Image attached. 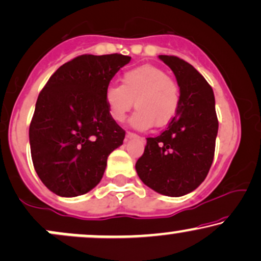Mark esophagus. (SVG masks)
<instances>
[{
    "label": "esophagus",
    "instance_id": "1",
    "mask_svg": "<svg viewBox=\"0 0 261 261\" xmlns=\"http://www.w3.org/2000/svg\"><path fill=\"white\" fill-rule=\"evenodd\" d=\"M125 137H127L128 139H130V138H136V137H138V134L133 133V132H127V133H125Z\"/></svg>",
    "mask_w": 261,
    "mask_h": 261
}]
</instances>
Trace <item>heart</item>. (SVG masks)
Returning <instances> with one entry per match:
<instances>
[{
    "label": "heart",
    "instance_id": "b5f03b06",
    "mask_svg": "<svg viewBox=\"0 0 261 261\" xmlns=\"http://www.w3.org/2000/svg\"><path fill=\"white\" fill-rule=\"evenodd\" d=\"M136 101L137 112L130 123L138 129H148L152 124L164 127L172 121L179 107L178 84L164 69L151 64L125 70L121 85L106 89L105 102L110 116L122 122Z\"/></svg>",
    "mask_w": 261,
    "mask_h": 261
}]
</instances>
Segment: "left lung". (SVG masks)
Listing matches in <instances>:
<instances>
[{"label":"left lung","instance_id":"1","mask_svg":"<svg viewBox=\"0 0 261 261\" xmlns=\"http://www.w3.org/2000/svg\"><path fill=\"white\" fill-rule=\"evenodd\" d=\"M179 87V107L160 136L146 138L136 170L144 185L167 197H182L201 185L215 155L219 121L213 88L192 64L160 55Z\"/></svg>","mask_w":261,"mask_h":261}]
</instances>
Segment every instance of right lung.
Masks as SVG:
<instances>
[{"instance_id":"right-lung-1","label":"right lung","mask_w":261,"mask_h":261,"mask_svg":"<svg viewBox=\"0 0 261 261\" xmlns=\"http://www.w3.org/2000/svg\"><path fill=\"white\" fill-rule=\"evenodd\" d=\"M130 57L81 55L50 76L29 127L34 168L60 197H76L99 185L107 158L125 136L110 116L105 93Z\"/></svg>"}]
</instances>
